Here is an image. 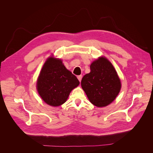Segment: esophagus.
I'll list each match as a JSON object with an SVG mask.
<instances>
[{"label": "esophagus", "mask_w": 153, "mask_h": 153, "mask_svg": "<svg viewBox=\"0 0 153 153\" xmlns=\"http://www.w3.org/2000/svg\"><path fill=\"white\" fill-rule=\"evenodd\" d=\"M82 78V75H80V76H77V79H79V81L80 82L81 81Z\"/></svg>", "instance_id": "1"}]
</instances>
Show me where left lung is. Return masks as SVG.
<instances>
[{
  "label": "left lung",
  "mask_w": 153,
  "mask_h": 153,
  "mask_svg": "<svg viewBox=\"0 0 153 153\" xmlns=\"http://www.w3.org/2000/svg\"><path fill=\"white\" fill-rule=\"evenodd\" d=\"M90 69V73L82 79V88L93 105L105 107L115 100L120 92V80L114 67L105 58L94 61Z\"/></svg>",
  "instance_id": "obj_1"
}]
</instances>
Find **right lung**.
<instances>
[{
	"label": "right lung",
	"mask_w": 153,
	"mask_h": 153,
	"mask_svg": "<svg viewBox=\"0 0 153 153\" xmlns=\"http://www.w3.org/2000/svg\"><path fill=\"white\" fill-rule=\"evenodd\" d=\"M79 81L64 66L61 59L48 58L40 72L37 81V91L48 105L59 106L67 100L71 91Z\"/></svg>",
	"instance_id": "1"
}]
</instances>
